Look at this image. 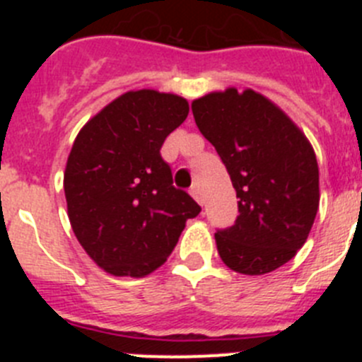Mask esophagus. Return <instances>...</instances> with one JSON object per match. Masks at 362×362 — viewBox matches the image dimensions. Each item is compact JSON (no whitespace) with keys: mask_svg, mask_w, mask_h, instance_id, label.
Returning <instances> with one entry per match:
<instances>
[{"mask_svg":"<svg viewBox=\"0 0 362 362\" xmlns=\"http://www.w3.org/2000/svg\"><path fill=\"white\" fill-rule=\"evenodd\" d=\"M190 194H192V197L197 201V203L203 204V197H201V188L197 187V185H194V187L190 188Z\"/></svg>","mask_w":362,"mask_h":362,"instance_id":"34e87169","label":"esophagus"}]
</instances>
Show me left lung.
<instances>
[{"label": "left lung", "mask_w": 362, "mask_h": 362, "mask_svg": "<svg viewBox=\"0 0 362 362\" xmlns=\"http://www.w3.org/2000/svg\"><path fill=\"white\" fill-rule=\"evenodd\" d=\"M197 129L216 146L239 216L216 232L223 263L245 276L277 270L308 239L319 209V166L303 130L276 103L246 88L192 101Z\"/></svg>", "instance_id": "left-lung-1"}]
</instances>
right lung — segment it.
Segmentation results:
<instances>
[{
  "label": "right lung",
  "instance_id": "1",
  "mask_svg": "<svg viewBox=\"0 0 362 362\" xmlns=\"http://www.w3.org/2000/svg\"><path fill=\"white\" fill-rule=\"evenodd\" d=\"M188 116V101L130 90L79 130L66 159V210L74 233L107 274L145 277L172 254L201 206L172 185L166 136Z\"/></svg>",
  "mask_w": 362,
  "mask_h": 362
}]
</instances>
